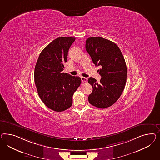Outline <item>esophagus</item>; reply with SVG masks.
<instances>
[{"instance_id":"obj_1","label":"esophagus","mask_w":160,"mask_h":160,"mask_svg":"<svg viewBox=\"0 0 160 160\" xmlns=\"http://www.w3.org/2000/svg\"><path fill=\"white\" fill-rule=\"evenodd\" d=\"M81 80L82 81V82H87V78H84V77H81Z\"/></svg>"}]
</instances>
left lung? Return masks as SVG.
I'll list each match as a JSON object with an SVG mask.
<instances>
[{"label": "left lung", "mask_w": 160, "mask_h": 160, "mask_svg": "<svg viewBox=\"0 0 160 160\" xmlns=\"http://www.w3.org/2000/svg\"><path fill=\"white\" fill-rule=\"evenodd\" d=\"M86 49L91 56L101 78H94L88 82L92 87L88 101L97 108H108L115 104L124 90L127 78L125 61L116 43L102 37H90L86 40Z\"/></svg>", "instance_id": "1"}]
</instances>
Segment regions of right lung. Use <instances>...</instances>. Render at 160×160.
<instances>
[{
    "instance_id": "add662e5",
    "label": "right lung",
    "mask_w": 160,
    "mask_h": 160,
    "mask_svg": "<svg viewBox=\"0 0 160 160\" xmlns=\"http://www.w3.org/2000/svg\"><path fill=\"white\" fill-rule=\"evenodd\" d=\"M73 37L57 38L43 49L35 65L34 81L39 97L48 108L62 112L70 108L81 78L63 73Z\"/></svg>"
}]
</instances>
